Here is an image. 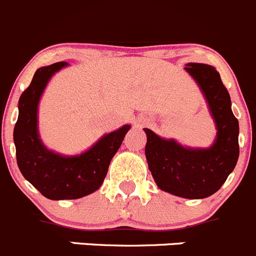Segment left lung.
Wrapping results in <instances>:
<instances>
[{
    "instance_id": "left-lung-1",
    "label": "left lung",
    "mask_w": 256,
    "mask_h": 256,
    "mask_svg": "<svg viewBox=\"0 0 256 256\" xmlns=\"http://www.w3.org/2000/svg\"><path fill=\"white\" fill-rule=\"evenodd\" d=\"M186 70L200 86L216 124L212 146L193 149L174 139H163L144 128L148 166L162 190L190 200L206 198L226 182L238 159V121L231 110V100L220 73L211 66L188 63Z\"/></svg>"
}]
</instances>
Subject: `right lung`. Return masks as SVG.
<instances>
[{"label": "right lung", "instance_id": "obj_1", "mask_svg": "<svg viewBox=\"0 0 256 256\" xmlns=\"http://www.w3.org/2000/svg\"><path fill=\"white\" fill-rule=\"evenodd\" d=\"M66 66V62H59L35 72L30 86L18 100V117L14 128L21 174L44 197L54 200H77L98 190L111 159L131 128L124 125L106 134L80 155L66 156L44 146L38 131V106L50 78Z\"/></svg>", "mask_w": 256, "mask_h": 256}]
</instances>
